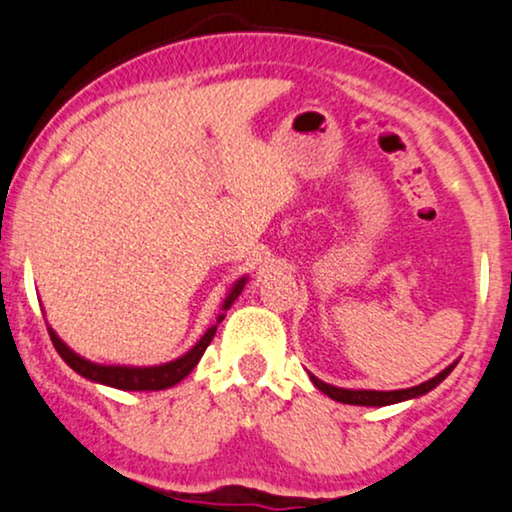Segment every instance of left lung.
Wrapping results in <instances>:
<instances>
[{"instance_id":"1","label":"left lung","mask_w":512,"mask_h":512,"mask_svg":"<svg viewBox=\"0 0 512 512\" xmlns=\"http://www.w3.org/2000/svg\"><path fill=\"white\" fill-rule=\"evenodd\" d=\"M458 361H454L451 366H446L442 373H437L435 378H430L428 383H420L416 387H409V390H392V392H378V390H342V387H335V385H328L323 383V380L316 378V375L309 373V378H312V383L319 387L323 394H328V397L335 399V401H342V404H354V406H390V404H397V401H406V399H416L420 394L435 390V387L442 383V380L454 371Z\"/></svg>"}]
</instances>
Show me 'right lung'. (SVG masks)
Listing matches in <instances>:
<instances>
[{
	"mask_svg": "<svg viewBox=\"0 0 512 512\" xmlns=\"http://www.w3.org/2000/svg\"><path fill=\"white\" fill-rule=\"evenodd\" d=\"M245 281L248 278H241V281H236V286L231 288V293L226 295V300L222 304V309H229L231 304L238 295H241V290L245 286ZM224 314L219 316L217 323H222ZM217 333V326H210L208 331H205L203 338L196 342V347H191L189 352L184 354V357L170 361V364H163V366H148V368H134V366H101V364H92V361L77 357V354L70 349L66 342H63L58 335L51 331L49 328V335H51V342H54L56 352L61 354V359L66 361V364L73 368L82 375V378L87 380H94V383H101V385H111V387H118V390H132V392H153V390H167V387L177 385L179 380H184L186 375H189L196 364L203 357V352L208 349V345L215 338Z\"/></svg>",
	"mask_w": 512,
	"mask_h": 512,
	"instance_id": "add662e5",
	"label": "right lung"
}]
</instances>
